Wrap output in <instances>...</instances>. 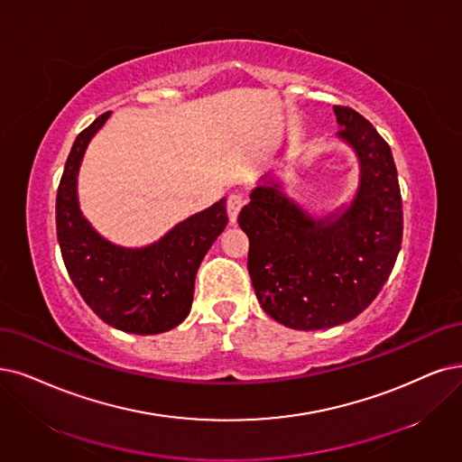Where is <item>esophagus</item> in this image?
Masks as SVG:
<instances>
[{
	"instance_id": "1",
	"label": "esophagus",
	"mask_w": 462,
	"mask_h": 462,
	"mask_svg": "<svg viewBox=\"0 0 462 462\" xmlns=\"http://www.w3.org/2000/svg\"><path fill=\"white\" fill-rule=\"evenodd\" d=\"M242 208H244V198L240 194H230L228 201H226V209H228V217H230L232 225L237 220V215H240Z\"/></svg>"
}]
</instances>
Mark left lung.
I'll return each instance as SVG.
<instances>
[{"mask_svg":"<svg viewBox=\"0 0 462 462\" xmlns=\"http://www.w3.org/2000/svg\"><path fill=\"white\" fill-rule=\"evenodd\" d=\"M338 139L357 156L348 205L314 217L272 177L253 188L237 222L249 237L247 268L263 310L299 331L340 326L379 295L402 247L403 213L392 150L367 119L333 106Z\"/></svg>","mask_w":462,"mask_h":462,"instance_id":"obj_1","label":"left lung"}]
</instances>
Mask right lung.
<instances>
[{"mask_svg": "<svg viewBox=\"0 0 462 462\" xmlns=\"http://www.w3.org/2000/svg\"><path fill=\"white\" fill-rule=\"evenodd\" d=\"M102 114L83 129L66 160L57 192V237L70 280L89 309L108 326L134 335L177 328L190 314L198 268L228 225L226 199L184 218L158 242L122 247L102 237L83 217L78 173Z\"/></svg>", "mask_w": 462, "mask_h": 462, "instance_id": "1", "label": "right lung"}]
</instances>
